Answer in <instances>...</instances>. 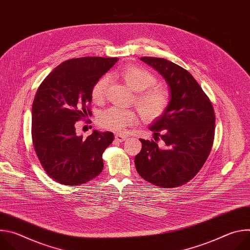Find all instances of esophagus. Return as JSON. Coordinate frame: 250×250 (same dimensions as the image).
<instances>
[{
  "mask_svg": "<svg viewBox=\"0 0 250 250\" xmlns=\"http://www.w3.org/2000/svg\"><path fill=\"white\" fill-rule=\"evenodd\" d=\"M115 138H116L118 141L122 142V141H125V140L127 138V136H126V135H123V134H117V135L115 136Z\"/></svg>",
  "mask_w": 250,
  "mask_h": 250,
  "instance_id": "1",
  "label": "esophagus"
}]
</instances>
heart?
<instances>
[{
    "instance_id": "b5f03b06",
    "label": "heart",
    "mask_w": 250,
    "mask_h": 250,
    "mask_svg": "<svg viewBox=\"0 0 250 250\" xmlns=\"http://www.w3.org/2000/svg\"><path fill=\"white\" fill-rule=\"evenodd\" d=\"M121 76L126 85L136 92L135 104L146 121H156L166 113L170 104L169 93L163 87L152 86L156 83V78L146 69L128 65L122 69ZM109 82L108 75H104L96 81L91 91L94 102L102 103L104 100ZM97 122L104 129L123 132L126 127L138 123V115L132 109L111 106L99 113Z\"/></svg>"
}]
</instances>
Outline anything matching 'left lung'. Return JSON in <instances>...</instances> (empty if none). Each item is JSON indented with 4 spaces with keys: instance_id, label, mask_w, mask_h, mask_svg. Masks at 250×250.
<instances>
[{
    "instance_id": "left-lung-1",
    "label": "left lung",
    "mask_w": 250,
    "mask_h": 250,
    "mask_svg": "<svg viewBox=\"0 0 250 250\" xmlns=\"http://www.w3.org/2000/svg\"><path fill=\"white\" fill-rule=\"evenodd\" d=\"M140 59L165 79L170 104L166 113L149 126L154 139L160 135L165 146L159 147L154 140L140 138L142 148L134 158L135 168L141 178L155 186L179 187L197 175L211 150L215 113L208 96L187 70L164 58Z\"/></svg>"
}]
</instances>
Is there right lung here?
I'll use <instances>...</instances> for the list:
<instances>
[{
    "mask_svg": "<svg viewBox=\"0 0 250 250\" xmlns=\"http://www.w3.org/2000/svg\"><path fill=\"white\" fill-rule=\"evenodd\" d=\"M118 58L81 57L53 69L35 94L31 109L32 144L43 169L60 184L77 186L104 168L103 153L114 140L111 131L76 134V122L92 115L91 91Z\"/></svg>",
    "mask_w": 250,
    "mask_h": 250,
    "instance_id": "add662e5",
    "label": "right lung"
}]
</instances>
